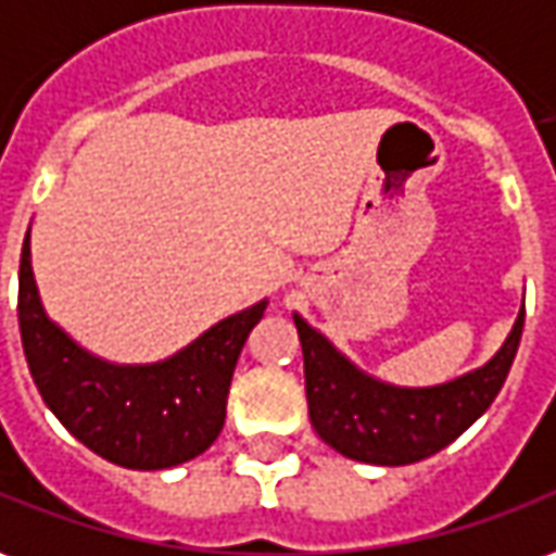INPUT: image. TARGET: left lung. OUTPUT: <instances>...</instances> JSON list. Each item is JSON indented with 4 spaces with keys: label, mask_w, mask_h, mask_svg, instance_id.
<instances>
[{
    "label": "left lung",
    "mask_w": 556,
    "mask_h": 556,
    "mask_svg": "<svg viewBox=\"0 0 556 556\" xmlns=\"http://www.w3.org/2000/svg\"><path fill=\"white\" fill-rule=\"evenodd\" d=\"M305 359V396L315 432L342 457L408 466L469 430L503 390L523 332V305L503 348L472 372L432 388H400L363 372L327 336L293 315Z\"/></svg>",
    "instance_id": "left-lung-1"
}]
</instances>
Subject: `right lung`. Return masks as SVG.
Here are the masks:
<instances>
[{
	"instance_id": "add662e5",
	"label": "right lung",
	"mask_w": 556,
	"mask_h": 556,
	"mask_svg": "<svg viewBox=\"0 0 556 556\" xmlns=\"http://www.w3.org/2000/svg\"><path fill=\"white\" fill-rule=\"evenodd\" d=\"M266 305L269 300H260L217 320L166 359L111 363L48 317L33 275L29 232L23 239L17 320L33 381L80 445L124 469H172L214 445L241 348Z\"/></svg>"
}]
</instances>
